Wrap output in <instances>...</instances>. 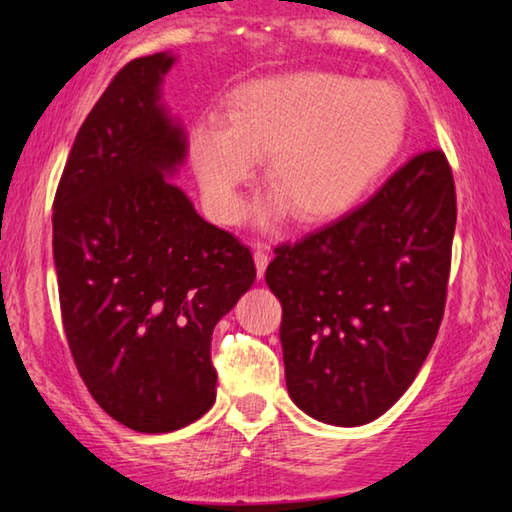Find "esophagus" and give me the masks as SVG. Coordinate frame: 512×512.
<instances>
[{"label": "esophagus", "mask_w": 512, "mask_h": 512, "mask_svg": "<svg viewBox=\"0 0 512 512\" xmlns=\"http://www.w3.org/2000/svg\"><path fill=\"white\" fill-rule=\"evenodd\" d=\"M253 257H255V266H257V278H262L264 271H266V266H269V259H271L269 250L257 248L255 253H253Z\"/></svg>", "instance_id": "1"}]
</instances>
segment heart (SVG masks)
Wrapping results in <instances>:
<instances>
[{"label":"heart","instance_id":"obj_1","mask_svg":"<svg viewBox=\"0 0 512 512\" xmlns=\"http://www.w3.org/2000/svg\"><path fill=\"white\" fill-rule=\"evenodd\" d=\"M407 133L402 96L386 82L331 71H294L236 91L230 121H209L193 137V163L213 218L232 225L246 211L243 186L255 158L269 156L276 190L269 216L287 209L299 223L352 211L384 177Z\"/></svg>","mask_w":512,"mask_h":512}]
</instances>
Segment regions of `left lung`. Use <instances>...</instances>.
Wrapping results in <instances>:
<instances>
[{"mask_svg": "<svg viewBox=\"0 0 512 512\" xmlns=\"http://www.w3.org/2000/svg\"><path fill=\"white\" fill-rule=\"evenodd\" d=\"M455 181L441 149L411 156L368 202L273 248L287 391L317 421L363 425L391 409L444 319Z\"/></svg>", "mask_w": 512, "mask_h": 512, "instance_id": "1", "label": "left lung"}]
</instances>
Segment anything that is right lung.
Segmentation results:
<instances>
[{
  "label": "right lung",
  "mask_w": 512,
  "mask_h": 512,
  "mask_svg": "<svg viewBox=\"0 0 512 512\" xmlns=\"http://www.w3.org/2000/svg\"><path fill=\"white\" fill-rule=\"evenodd\" d=\"M174 57L128 61L82 121L52 204L61 324L82 381L135 432L216 402L211 335L255 280L248 246L170 183L186 140L158 105Z\"/></svg>",
  "instance_id": "right-lung-1"
}]
</instances>
